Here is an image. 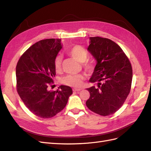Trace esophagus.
Segmentation results:
<instances>
[{
    "instance_id": "obj_1",
    "label": "esophagus",
    "mask_w": 151,
    "mask_h": 151,
    "mask_svg": "<svg viewBox=\"0 0 151 151\" xmlns=\"http://www.w3.org/2000/svg\"><path fill=\"white\" fill-rule=\"evenodd\" d=\"M82 89H78V88H73V91H81Z\"/></svg>"
}]
</instances>
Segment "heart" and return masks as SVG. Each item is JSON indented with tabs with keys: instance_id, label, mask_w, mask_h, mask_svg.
Returning <instances> with one entry per match:
<instances>
[{
	"instance_id": "1",
	"label": "heart",
	"mask_w": 151,
	"mask_h": 151,
	"mask_svg": "<svg viewBox=\"0 0 151 151\" xmlns=\"http://www.w3.org/2000/svg\"><path fill=\"white\" fill-rule=\"evenodd\" d=\"M68 54L74 59L79 62H83L82 67L88 73H91L94 69L93 63L91 62H85L88 58V52L84 47L79 45H75L68 50ZM62 58L60 56H57L54 60V69L56 72H60L62 69ZM84 76L82 74L76 75H67L61 80V82L66 86L78 88L82 85Z\"/></svg>"
}]
</instances>
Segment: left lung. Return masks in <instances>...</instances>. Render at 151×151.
Returning <instances> with one entry per match:
<instances>
[{
	"mask_svg": "<svg viewBox=\"0 0 151 151\" xmlns=\"http://www.w3.org/2000/svg\"><path fill=\"white\" fill-rule=\"evenodd\" d=\"M88 50L97 60L89 82L97 84L87 88L90 97L87 107L102 116L114 114L130 93L132 68L129 59L114 41L101 37H90Z\"/></svg>",
	"mask_w": 151,
	"mask_h": 151,
	"instance_id": "left-lung-1",
	"label": "left lung"
}]
</instances>
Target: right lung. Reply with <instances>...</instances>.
Here are the masks:
<instances>
[{"mask_svg": "<svg viewBox=\"0 0 151 151\" xmlns=\"http://www.w3.org/2000/svg\"><path fill=\"white\" fill-rule=\"evenodd\" d=\"M59 39H46L34 44L22 54L16 66V88L19 97L32 113L51 118L65 107L72 89L60 86L49 91L56 75L54 60L62 49Z\"/></svg>", "mask_w": 151, "mask_h": 151, "instance_id": "1", "label": "right lung"}]
</instances>
